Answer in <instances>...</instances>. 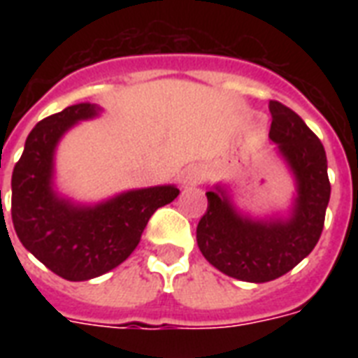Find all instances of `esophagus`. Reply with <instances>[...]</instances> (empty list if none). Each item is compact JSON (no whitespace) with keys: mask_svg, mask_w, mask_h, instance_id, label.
I'll return each instance as SVG.
<instances>
[{"mask_svg":"<svg viewBox=\"0 0 358 358\" xmlns=\"http://www.w3.org/2000/svg\"><path fill=\"white\" fill-rule=\"evenodd\" d=\"M202 178H204V174H202L201 169L193 167L185 173L184 185H191V187H193V185H199L202 182Z\"/></svg>","mask_w":358,"mask_h":358,"instance_id":"esophagus-1","label":"esophagus"}]
</instances>
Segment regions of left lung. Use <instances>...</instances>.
I'll use <instances>...</instances> for the list:
<instances>
[{
    "label": "left lung",
    "instance_id": "obj_1",
    "mask_svg": "<svg viewBox=\"0 0 358 358\" xmlns=\"http://www.w3.org/2000/svg\"><path fill=\"white\" fill-rule=\"evenodd\" d=\"M269 139L297 180L289 219L255 221L230 204L221 187L208 191V208L196 224V243L213 267L245 282H269L292 271L316 247L327 212L331 182L322 141L284 103L271 100Z\"/></svg>",
    "mask_w": 358,
    "mask_h": 358
}]
</instances>
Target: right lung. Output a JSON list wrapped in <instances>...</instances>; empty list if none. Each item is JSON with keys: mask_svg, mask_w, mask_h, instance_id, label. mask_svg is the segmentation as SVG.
Segmentation results:
<instances>
[{"mask_svg": "<svg viewBox=\"0 0 358 358\" xmlns=\"http://www.w3.org/2000/svg\"><path fill=\"white\" fill-rule=\"evenodd\" d=\"M96 113L94 103L83 102L41 120L25 139L10 182V215L22 245L50 271L74 282L122 264L139 245L152 213L180 193L174 185H157L128 191L94 208L59 199L52 189L57 141L78 120Z\"/></svg>", "mask_w": 358, "mask_h": 358, "instance_id": "right-lung-1", "label": "right lung"}]
</instances>
